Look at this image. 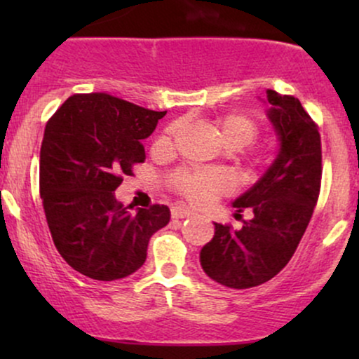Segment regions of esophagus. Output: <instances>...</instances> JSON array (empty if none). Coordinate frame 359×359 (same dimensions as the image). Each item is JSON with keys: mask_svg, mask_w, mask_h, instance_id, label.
Here are the masks:
<instances>
[{"mask_svg": "<svg viewBox=\"0 0 359 359\" xmlns=\"http://www.w3.org/2000/svg\"><path fill=\"white\" fill-rule=\"evenodd\" d=\"M191 216L192 212L189 211V209L182 208V205H174V208H172V217H174V219H184V217H191Z\"/></svg>", "mask_w": 359, "mask_h": 359, "instance_id": "1", "label": "esophagus"}]
</instances>
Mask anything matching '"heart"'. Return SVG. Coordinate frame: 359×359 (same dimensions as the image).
I'll return each mask as SVG.
<instances>
[{
	"label": "heart",
	"mask_w": 359,
	"mask_h": 359,
	"mask_svg": "<svg viewBox=\"0 0 359 359\" xmlns=\"http://www.w3.org/2000/svg\"><path fill=\"white\" fill-rule=\"evenodd\" d=\"M217 131L224 145L233 150H241L255 142L258 135V126L245 113H228L217 118ZM177 126H170L158 140V145L168 147L172 137L175 135ZM175 189L185 199L196 205L211 204L217 196L226 194L231 189V180L224 172H180L172 180Z\"/></svg>",
	"instance_id": "1"
}]
</instances>
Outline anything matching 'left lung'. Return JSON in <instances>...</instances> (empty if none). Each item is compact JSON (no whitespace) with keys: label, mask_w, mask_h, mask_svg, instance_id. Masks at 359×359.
<instances>
[{"label":"left lung","mask_w":359,"mask_h":359,"mask_svg":"<svg viewBox=\"0 0 359 359\" xmlns=\"http://www.w3.org/2000/svg\"><path fill=\"white\" fill-rule=\"evenodd\" d=\"M266 118L278 150L259 179L238 199L236 212L251 209L243 228L214 222V236L201 250L209 278L229 288H250L273 278L297 250L320 189V135L294 96L266 90Z\"/></svg>","instance_id":"1"}]
</instances>
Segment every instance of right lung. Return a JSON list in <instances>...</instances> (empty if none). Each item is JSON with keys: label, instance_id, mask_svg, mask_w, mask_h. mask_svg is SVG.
Masks as SVG:
<instances>
[{"label": "right lung", "instance_id": "right-lung-1", "mask_svg": "<svg viewBox=\"0 0 359 359\" xmlns=\"http://www.w3.org/2000/svg\"><path fill=\"white\" fill-rule=\"evenodd\" d=\"M165 114L109 94H74L45 126V217L57 251L86 277L111 282L135 273L150 238L170 221L167 205L133 212L114 197L123 175L145 160L142 140Z\"/></svg>", "mask_w": 359, "mask_h": 359}]
</instances>
